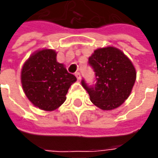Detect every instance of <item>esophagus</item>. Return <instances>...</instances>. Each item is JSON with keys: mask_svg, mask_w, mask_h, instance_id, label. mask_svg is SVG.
<instances>
[{"mask_svg": "<svg viewBox=\"0 0 158 158\" xmlns=\"http://www.w3.org/2000/svg\"><path fill=\"white\" fill-rule=\"evenodd\" d=\"M75 76L77 77V79H78V80H80V79H81V76H80V73H79V72H77V73H75Z\"/></svg>", "mask_w": 158, "mask_h": 158, "instance_id": "obj_1", "label": "esophagus"}]
</instances>
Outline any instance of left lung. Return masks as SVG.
Returning <instances> with one entry per match:
<instances>
[{"instance_id":"1","label":"left lung","mask_w":158,"mask_h":158,"mask_svg":"<svg viewBox=\"0 0 158 158\" xmlns=\"http://www.w3.org/2000/svg\"><path fill=\"white\" fill-rule=\"evenodd\" d=\"M89 64L95 72L97 82L88 86L82 80L93 105L104 110L119 107L132 91L137 73L132 62L114 47L98 48L89 57Z\"/></svg>"}]
</instances>
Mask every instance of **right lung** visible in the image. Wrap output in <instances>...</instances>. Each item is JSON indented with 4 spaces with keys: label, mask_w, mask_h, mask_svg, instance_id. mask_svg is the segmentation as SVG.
<instances>
[{
    "label": "right lung",
    "mask_w": 158,
    "mask_h": 158,
    "mask_svg": "<svg viewBox=\"0 0 158 158\" xmlns=\"http://www.w3.org/2000/svg\"><path fill=\"white\" fill-rule=\"evenodd\" d=\"M56 57L53 49L38 50L25 61L20 73L22 89L28 100L47 111L56 110L65 101L68 89L77 80Z\"/></svg>",
    "instance_id": "obj_1"
}]
</instances>
